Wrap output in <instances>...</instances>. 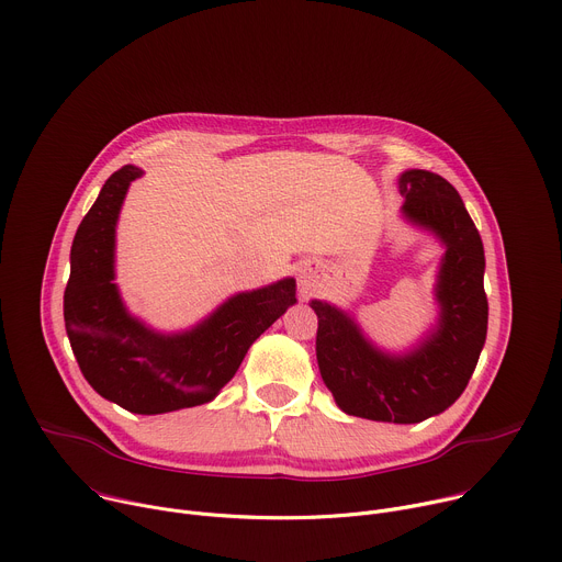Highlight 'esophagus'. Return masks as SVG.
I'll return each instance as SVG.
<instances>
[{
    "mask_svg": "<svg viewBox=\"0 0 562 562\" xmlns=\"http://www.w3.org/2000/svg\"><path fill=\"white\" fill-rule=\"evenodd\" d=\"M315 289V276L311 271H302L300 273V293L308 295Z\"/></svg>",
    "mask_w": 562,
    "mask_h": 562,
    "instance_id": "34e87169",
    "label": "esophagus"
}]
</instances>
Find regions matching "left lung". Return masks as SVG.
Segmentation results:
<instances>
[{"mask_svg": "<svg viewBox=\"0 0 562 562\" xmlns=\"http://www.w3.org/2000/svg\"><path fill=\"white\" fill-rule=\"evenodd\" d=\"M403 215L438 235L447 247L436 284V329L409 353L391 356L373 347L353 317L323 300L315 356L338 407L358 418L414 425L449 409L477 364L487 338L485 249L458 191L429 171L400 176Z\"/></svg>", "mask_w": 562, "mask_h": 562, "instance_id": "obj_1", "label": "left lung"}]
</instances>
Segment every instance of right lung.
<instances>
[{
    "label": "right lung",
    "instance_id": "obj_1",
    "mask_svg": "<svg viewBox=\"0 0 562 562\" xmlns=\"http://www.w3.org/2000/svg\"><path fill=\"white\" fill-rule=\"evenodd\" d=\"M122 167L102 187L70 247L64 323L89 384L131 414L155 416L198 407L235 375L249 347L295 304V280L237 293L184 334H157L133 317L115 286V224L128 184Z\"/></svg>",
    "mask_w": 562,
    "mask_h": 562
}]
</instances>
